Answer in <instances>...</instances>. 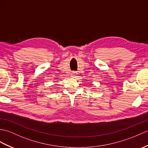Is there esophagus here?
<instances>
[{"label": "esophagus", "mask_w": 148, "mask_h": 148, "mask_svg": "<svg viewBox=\"0 0 148 148\" xmlns=\"http://www.w3.org/2000/svg\"><path fill=\"white\" fill-rule=\"evenodd\" d=\"M77 73H75V72H74V73H73L71 74V77H73V78H74V77H76V76H77Z\"/></svg>", "instance_id": "34e87169"}]
</instances>
